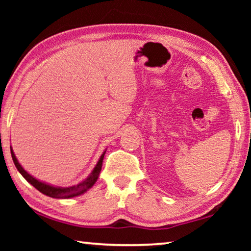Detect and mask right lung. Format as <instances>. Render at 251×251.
Masks as SVG:
<instances>
[{
    "mask_svg": "<svg viewBox=\"0 0 251 251\" xmlns=\"http://www.w3.org/2000/svg\"><path fill=\"white\" fill-rule=\"evenodd\" d=\"M106 151H103V154L100 157L99 161H97L96 166L93 169V172L90 174V176L87 178H85L83 181H80L79 184L74 185V186H70V187H57V186H52L46 184L44 181H40L36 178H34L32 175L24 171V168L21 166L19 160L16 159L15 154L13 150L11 147V155H12V159L14 161L15 167L18 168V171L20 172L21 175H22L25 179H26L29 184L32 186L35 187V188L41 192L42 194L46 195V196L52 197V198H58V199H67V198H73L76 196H79L84 193H86L88 189L92 188L96 180L99 179L100 169H101V165H103V159H104V155H105Z\"/></svg>",
    "mask_w": 251,
    "mask_h": 251,
    "instance_id": "add662e5",
    "label": "right lung"
}]
</instances>
